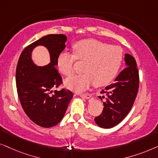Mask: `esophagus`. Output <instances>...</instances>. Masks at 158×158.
I'll return each mask as SVG.
<instances>
[{"instance_id":"1","label":"esophagus","mask_w":158,"mask_h":158,"mask_svg":"<svg viewBox=\"0 0 158 158\" xmlns=\"http://www.w3.org/2000/svg\"><path fill=\"white\" fill-rule=\"evenodd\" d=\"M80 97L81 98H84V99H89L91 98V94H80Z\"/></svg>"}]
</instances>
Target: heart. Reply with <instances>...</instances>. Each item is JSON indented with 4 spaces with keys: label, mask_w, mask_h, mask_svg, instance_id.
<instances>
[{
    "label": "heart",
    "mask_w": 158,
    "mask_h": 158,
    "mask_svg": "<svg viewBox=\"0 0 158 158\" xmlns=\"http://www.w3.org/2000/svg\"><path fill=\"white\" fill-rule=\"evenodd\" d=\"M74 55L62 52L57 58V67L62 74L73 72L76 58L87 61L81 75L67 78L64 85L74 92L85 91L94 82L97 87L108 85L117 75L123 60V50L118 46L110 45L94 39L78 41L73 45Z\"/></svg>",
    "instance_id": "b5f03b06"
}]
</instances>
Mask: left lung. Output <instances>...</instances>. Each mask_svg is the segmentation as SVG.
I'll list each match as a JSON object with an SVG mask.
<instances>
[{
	"instance_id": "8db88e82",
	"label": "left lung",
	"mask_w": 158,
	"mask_h": 158,
	"mask_svg": "<svg viewBox=\"0 0 158 158\" xmlns=\"http://www.w3.org/2000/svg\"><path fill=\"white\" fill-rule=\"evenodd\" d=\"M126 68L118 75L114 83L107 86L102 92L106 96L102 113L94 118L96 124L110 129L118 124L127 116L133 106L139 89V72L133 56L125 54ZM101 100V96L98 97Z\"/></svg>"
}]
</instances>
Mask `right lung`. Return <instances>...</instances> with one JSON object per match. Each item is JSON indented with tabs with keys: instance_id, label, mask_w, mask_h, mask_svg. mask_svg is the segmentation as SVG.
Returning <instances> with one entry per match:
<instances>
[{
	"instance_id": "add662e5",
	"label": "right lung",
	"mask_w": 158,
	"mask_h": 158,
	"mask_svg": "<svg viewBox=\"0 0 158 158\" xmlns=\"http://www.w3.org/2000/svg\"><path fill=\"white\" fill-rule=\"evenodd\" d=\"M64 35H48L25 48L19 59L16 72L18 96L24 112L37 125L50 128L63 119L73 93L68 89H52L62 83V78L56 69L58 55L66 48ZM43 46L50 55V63L37 65L32 59L35 47Z\"/></svg>"
}]
</instances>
